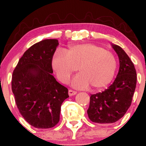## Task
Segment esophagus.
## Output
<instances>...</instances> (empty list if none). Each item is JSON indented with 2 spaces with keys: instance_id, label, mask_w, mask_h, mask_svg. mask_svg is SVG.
I'll return each mask as SVG.
<instances>
[{
  "instance_id": "obj_1",
  "label": "esophagus",
  "mask_w": 146,
  "mask_h": 146,
  "mask_svg": "<svg viewBox=\"0 0 146 146\" xmlns=\"http://www.w3.org/2000/svg\"><path fill=\"white\" fill-rule=\"evenodd\" d=\"M77 93V92L75 91V90H71L70 89L68 90V95H70V96H73V95H75V94Z\"/></svg>"
}]
</instances>
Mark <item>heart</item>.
Instances as JSON below:
<instances>
[{
	"mask_svg": "<svg viewBox=\"0 0 146 146\" xmlns=\"http://www.w3.org/2000/svg\"><path fill=\"white\" fill-rule=\"evenodd\" d=\"M52 67L62 82H68L78 70L72 84L87 88L100 89L111 82L117 69V60L112 53L99 45L86 43L71 45L56 52L52 58Z\"/></svg>",
	"mask_w": 146,
	"mask_h": 146,
	"instance_id": "b5f03b06",
	"label": "heart"
}]
</instances>
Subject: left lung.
Instances as JSON below:
<instances>
[{
    "mask_svg": "<svg viewBox=\"0 0 146 146\" xmlns=\"http://www.w3.org/2000/svg\"><path fill=\"white\" fill-rule=\"evenodd\" d=\"M111 46L119 60L118 73L107 89L90 95L87 110L90 121L101 124L115 123L123 117L131 105L137 84L136 70L131 60L119 46Z\"/></svg>",
    "mask_w": 146,
    "mask_h": 146,
    "instance_id": "8db88e82",
    "label": "left lung"
}]
</instances>
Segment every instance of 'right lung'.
Masks as SVG:
<instances>
[{"instance_id":"add662e5","label":"right lung","mask_w":146,"mask_h":146,"mask_svg":"<svg viewBox=\"0 0 146 146\" xmlns=\"http://www.w3.org/2000/svg\"><path fill=\"white\" fill-rule=\"evenodd\" d=\"M57 39L36 43L25 52L13 72L11 89L21 115L36 128H50L60 121L68 89L52 75Z\"/></svg>"}]
</instances>
